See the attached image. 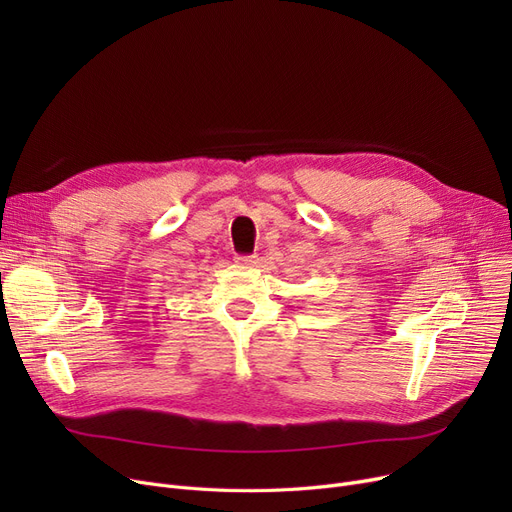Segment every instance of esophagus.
I'll return each instance as SVG.
<instances>
[{"instance_id":"34e87169","label":"esophagus","mask_w":512,"mask_h":512,"mask_svg":"<svg viewBox=\"0 0 512 512\" xmlns=\"http://www.w3.org/2000/svg\"><path fill=\"white\" fill-rule=\"evenodd\" d=\"M236 263H242L247 267H255V265H259V257L257 255H238Z\"/></svg>"}]
</instances>
